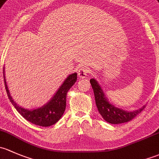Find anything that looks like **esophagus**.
Segmentation results:
<instances>
[{"instance_id":"obj_1","label":"esophagus","mask_w":159,"mask_h":159,"mask_svg":"<svg viewBox=\"0 0 159 159\" xmlns=\"http://www.w3.org/2000/svg\"><path fill=\"white\" fill-rule=\"evenodd\" d=\"M89 68H86V67H81L78 71V76L80 79H83V78L86 77L89 73Z\"/></svg>"}]
</instances>
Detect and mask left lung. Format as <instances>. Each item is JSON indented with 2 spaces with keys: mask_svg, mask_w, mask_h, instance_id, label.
Masks as SVG:
<instances>
[{
  "mask_svg": "<svg viewBox=\"0 0 159 159\" xmlns=\"http://www.w3.org/2000/svg\"><path fill=\"white\" fill-rule=\"evenodd\" d=\"M90 83L94 92L95 99H96V104L98 110L105 120L109 123L119 124L129 122L136 117L145 109V106H144L138 110L128 112V111L116 108L113 105L109 103L104 95L103 91L102 90L96 80L91 79Z\"/></svg>",
  "mask_w": 159,
  "mask_h": 159,
  "instance_id": "obj_1",
  "label": "left lung"
}]
</instances>
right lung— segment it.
I'll return each instance as SVG.
<instances>
[{
    "instance_id": "add662e5",
    "label": "right lung",
    "mask_w": 159,
    "mask_h": 159,
    "mask_svg": "<svg viewBox=\"0 0 159 159\" xmlns=\"http://www.w3.org/2000/svg\"><path fill=\"white\" fill-rule=\"evenodd\" d=\"M77 79V73H74L70 75L66 80L63 82L54 96L50 99V102L45 106L34 110H28L24 108L20 107L17 103L13 100L12 97L10 95L6 83L5 76H4V80L5 89L7 93L8 98L11 100V103L15 107L17 112L20 114L24 119L30 122L31 123L40 126L47 127L54 125L56 122H58L59 119L64 113L66 104V93L69 89L74 85Z\"/></svg>"
}]
</instances>
